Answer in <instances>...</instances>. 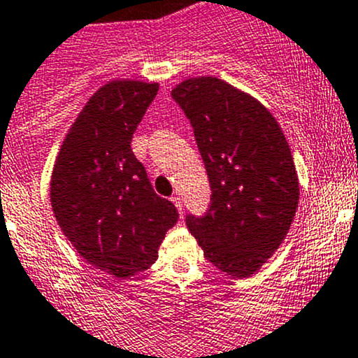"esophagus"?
Returning <instances> with one entry per match:
<instances>
[{
	"label": "esophagus",
	"mask_w": 358,
	"mask_h": 358,
	"mask_svg": "<svg viewBox=\"0 0 358 358\" xmlns=\"http://www.w3.org/2000/svg\"><path fill=\"white\" fill-rule=\"evenodd\" d=\"M171 201H173V204L176 206V209H178L180 215H183V202H182V199H180L178 196H175V197H171Z\"/></svg>",
	"instance_id": "1"
}]
</instances>
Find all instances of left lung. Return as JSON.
I'll return each mask as SVG.
<instances>
[{"label":"left lung","mask_w":358,"mask_h":358,"mask_svg":"<svg viewBox=\"0 0 358 358\" xmlns=\"http://www.w3.org/2000/svg\"><path fill=\"white\" fill-rule=\"evenodd\" d=\"M194 128L211 185L204 215H187L206 259L232 277L255 273L287 236L299 185L289 143L258 100L216 78L171 92Z\"/></svg>","instance_id":"obj_1"}]
</instances>
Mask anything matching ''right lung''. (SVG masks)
Wrapping results in <instances>:
<instances>
[{
	"instance_id": "right-lung-1",
	"label": "right lung",
	"mask_w": 358,
	"mask_h": 358,
	"mask_svg": "<svg viewBox=\"0 0 358 358\" xmlns=\"http://www.w3.org/2000/svg\"><path fill=\"white\" fill-rule=\"evenodd\" d=\"M157 90L138 81L102 86L69 129L53 168L52 206L64 236L115 279L149 268L178 222L175 204L154 192L131 150Z\"/></svg>"
}]
</instances>
